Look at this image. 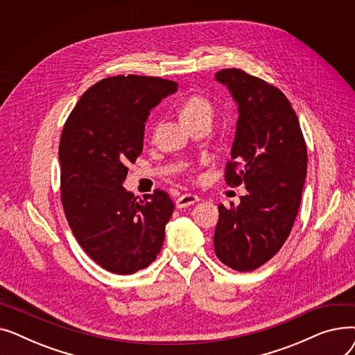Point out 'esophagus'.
I'll list each match as a JSON object with an SVG mask.
<instances>
[{"label": "esophagus", "mask_w": 355, "mask_h": 355, "mask_svg": "<svg viewBox=\"0 0 355 355\" xmlns=\"http://www.w3.org/2000/svg\"><path fill=\"white\" fill-rule=\"evenodd\" d=\"M197 201H200L198 196H194V194H182L181 197L177 198L175 206H177V209H185V207L191 206V204H194V202H197Z\"/></svg>", "instance_id": "34e87169"}]
</instances>
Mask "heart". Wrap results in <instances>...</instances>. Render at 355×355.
I'll list each match as a JSON object with an SVG mask.
<instances>
[{
    "mask_svg": "<svg viewBox=\"0 0 355 355\" xmlns=\"http://www.w3.org/2000/svg\"><path fill=\"white\" fill-rule=\"evenodd\" d=\"M206 116H211V103L204 96L193 95L185 99L180 107V118L182 122H193Z\"/></svg>",
    "mask_w": 355,
    "mask_h": 355,
    "instance_id": "heart-1",
    "label": "heart"
}]
</instances>
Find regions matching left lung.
I'll list each match as a JSON object with an SVG mask.
<instances>
[{
	"label": "left lung",
	"instance_id": "8db88e82",
	"mask_svg": "<svg viewBox=\"0 0 355 355\" xmlns=\"http://www.w3.org/2000/svg\"><path fill=\"white\" fill-rule=\"evenodd\" d=\"M237 105L239 119L226 165L232 187L245 182L239 206H218L214 250L223 263L252 272L286 241L300 210L306 177V145L300 121L277 87L240 69L216 73Z\"/></svg>",
	"mask_w": 355,
	"mask_h": 355
}]
</instances>
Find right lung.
I'll return each instance as SVG.
<instances>
[{
	"mask_svg": "<svg viewBox=\"0 0 355 355\" xmlns=\"http://www.w3.org/2000/svg\"><path fill=\"white\" fill-rule=\"evenodd\" d=\"M177 83L115 76L89 87L67 118L59 146L62 202L82 249L103 269L130 275L161 252L174 204L155 190L144 200L122 187L142 153L145 122Z\"/></svg>",
	"mask_w": 355,
	"mask_h": 355,
	"instance_id": "1",
	"label": "right lung"
}]
</instances>
